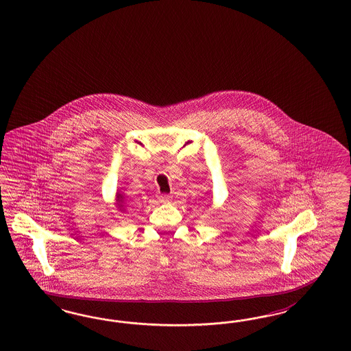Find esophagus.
I'll return each mask as SVG.
<instances>
[{"mask_svg": "<svg viewBox=\"0 0 351 351\" xmlns=\"http://www.w3.org/2000/svg\"><path fill=\"white\" fill-rule=\"evenodd\" d=\"M171 197L170 194H160V195H158V199H160V202H169V201H171Z\"/></svg>", "mask_w": 351, "mask_h": 351, "instance_id": "esophagus-1", "label": "esophagus"}]
</instances>
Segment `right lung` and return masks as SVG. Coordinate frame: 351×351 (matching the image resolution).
Instances as JSON below:
<instances>
[{
	"instance_id": "obj_1",
	"label": "right lung",
	"mask_w": 351,
	"mask_h": 351,
	"mask_svg": "<svg viewBox=\"0 0 351 351\" xmlns=\"http://www.w3.org/2000/svg\"><path fill=\"white\" fill-rule=\"evenodd\" d=\"M116 204H117L118 208L122 211L123 210V206H125V197L122 195V194H119L117 193V195H116Z\"/></svg>"
}]
</instances>
